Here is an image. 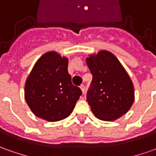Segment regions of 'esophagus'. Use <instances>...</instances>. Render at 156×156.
<instances>
[{
    "label": "esophagus",
    "mask_w": 156,
    "mask_h": 156,
    "mask_svg": "<svg viewBox=\"0 0 156 156\" xmlns=\"http://www.w3.org/2000/svg\"><path fill=\"white\" fill-rule=\"evenodd\" d=\"M80 89H81V91H82V93L83 94L84 91H85V87H84V85H81V86H80Z\"/></svg>",
    "instance_id": "1"
}]
</instances>
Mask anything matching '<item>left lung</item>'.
Returning a JSON list of instances; mask_svg holds the SVG:
<instances>
[{"instance_id":"1","label":"left lung","mask_w":156,"mask_h":156,"mask_svg":"<svg viewBox=\"0 0 156 156\" xmlns=\"http://www.w3.org/2000/svg\"><path fill=\"white\" fill-rule=\"evenodd\" d=\"M92 81L87 101L96 118L114 121L126 114L134 101V87L115 56L101 50L86 59Z\"/></svg>"}]
</instances>
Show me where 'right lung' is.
Returning <instances> with one entry per match:
<instances>
[{
  "instance_id": "obj_1",
  "label": "right lung",
  "mask_w": 156,
  "mask_h": 156,
  "mask_svg": "<svg viewBox=\"0 0 156 156\" xmlns=\"http://www.w3.org/2000/svg\"><path fill=\"white\" fill-rule=\"evenodd\" d=\"M68 59L55 51L41 56L25 85V98L36 116L54 122L72 114L82 91L72 83Z\"/></svg>"
}]
</instances>
